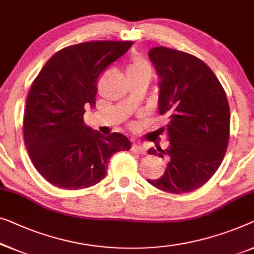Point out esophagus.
<instances>
[{
  "instance_id": "esophagus-1",
  "label": "esophagus",
  "mask_w": 254,
  "mask_h": 254,
  "mask_svg": "<svg viewBox=\"0 0 254 254\" xmlns=\"http://www.w3.org/2000/svg\"><path fill=\"white\" fill-rule=\"evenodd\" d=\"M131 150H133L134 152H138L141 154H145L146 153V150H145V146L141 144V143H134L133 146H131Z\"/></svg>"
}]
</instances>
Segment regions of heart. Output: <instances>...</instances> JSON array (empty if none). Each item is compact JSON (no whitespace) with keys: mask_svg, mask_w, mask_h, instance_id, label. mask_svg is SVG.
Listing matches in <instances>:
<instances>
[{"mask_svg":"<svg viewBox=\"0 0 254 254\" xmlns=\"http://www.w3.org/2000/svg\"><path fill=\"white\" fill-rule=\"evenodd\" d=\"M128 73H133V74L137 75H151V69H150L149 65L144 63V62H137L129 68Z\"/></svg>","mask_w":254,"mask_h":254,"instance_id":"b5f03b06","label":"heart"}]
</instances>
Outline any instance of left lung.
Masks as SVG:
<instances>
[{
  "label": "left lung",
  "instance_id": "obj_1",
  "mask_svg": "<svg viewBox=\"0 0 254 254\" xmlns=\"http://www.w3.org/2000/svg\"><path fill=\"white\" fill-rule=\"evenodd\" d=\"M149 58L160 78L158 110L168 118L170 144L148 150L168 161L164 174L148 182L166 192H191L214 175L227 151L230 111L226 93L212 69L192 55L156 47Z\"/></svg>",
  "mask_w": 254,
  "mask_h": 254
}]
</instances>
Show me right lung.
<instances>
[{
    "label": "right lung",
    "mask_w": 254,
    "mask_h": 254,
    "mask_svg": "<svg viewBox=\"0 0 254 254\" xmlns=\"http://www.w3.org/2000/svg\"><path fill=\"white\" fill-rule=\"evenodd\" d=\"M130 41H94L64 48L43 66L29 90L24 139L36 170L62 189L89 188L105 178L112 154L131 148L128 137L87 126L96 104L97 80L127 53Z\"/></svg>",
    "instance_id": "right-lung-1"
}]
</instances>
